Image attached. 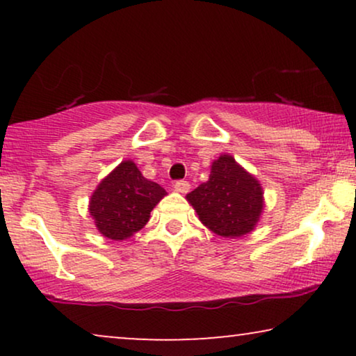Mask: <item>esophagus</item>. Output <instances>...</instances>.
Segmentation results:
<instances>
[{
  "mask_svg": "<svg viewBox=\"0 0 356 356\" xmlns=\"http://www.w3.org/2000/svg\"><path fill=\"white\" fill-rule=\"evenodd\" d=\"M189 188H191V184H189L188 181H184V179H178L177 183H175V191L178 193H188Z\"/></svg>",
  "mask_w": 356,
  "mask_h": 356,
  "instance_id": "esophagus-1",
  "label": "esophagus"
}]
</instances>
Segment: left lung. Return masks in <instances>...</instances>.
<instances>
[{
	"mask_svg": "<svg viewBox=\"0 0 356 356\" xmlns=\"http://www.w3.org/2000/svg\"><path fill=\"white\" fill-rule=\"evenodd\" d=\"M199 220L217 235L236 238L250 233L262 212V188L230 155L212 163L209 181L188 194Z\"/></svg>",
	"mask_w": 356,
	"mask_h": 356,
	"instance_id": "left-lung-1",
	"label": "left lung"
}]
</instances>
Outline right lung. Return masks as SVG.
I'll list each match as a JSON object with an SVG mask.
<instances>
[{"mask_svg": "<svg viewBox=\"0 0 356 356\" xmlns=\"http://www.w3.org/2000/svg\"><path fill=\"white\" fill-rule=\"evenodd\" d=\"M167 191L144 178L134 162L124 160L99 184L90 199V216L102 235L124 240L149 222Z\"/></svg>", "mask_w": 356, "mask_h": 356, "instance_id": "add662e5", "label": "right lung"}]
</instances>
